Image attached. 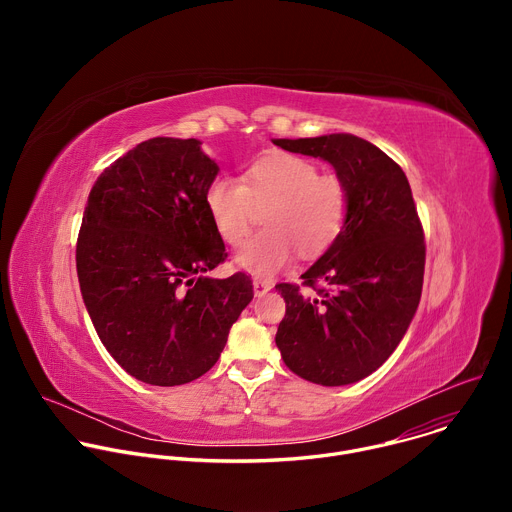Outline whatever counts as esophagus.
<instances>
[{"label":"esophagus","mask_w":512,"mask_h":512,"mask_svg":"<svg viewBox=\"0 0 512 512\" xmlns=\"http://www.w3.org/2000/svg\"><path fill=\"white\" fill-rule=\"evenodd\" d=\"M271 287H273V283L267 281V279H253V291H255L257 298L265 296Z\"/></svg>","instance_id":"34e87169"}]
</instances>
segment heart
Segmentation results:
<instances>
[{"label":"heart","instance_id":"b5f03b06","mask_svg":"<svg viewBox=\"0 0 512 512\" xmlns=\"http://www.w3.org/2000/svg\"><path fill=\"white\" fill-rule=\"evenodd\" d=\"M204 208L225 243L239 245L251 227L253 206H265L267 231L251 237L233 257L237 269L271 277L300 251L318 255L344 227L348 192L334 174H320L302 156L271 154L253 162L239 180L216 176L204 188Z\"/></svg>","mask_w":512,"mask_h":512}]
</instances>
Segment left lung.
Returning <instances> with one entry per match:
<instances>
[{
	"instance_id": "1",
	"label": "left lung",
	"mask_w": 512,
	"mask_h": 512,
	"mask_svg": "<svg viewBox=\"0 0 512 512\" xmlns=\"http://www.w3.org/2000/svg\"><path fill=\"white\" fill-rule=\"evenodd\" d=\"M273 143L328 162L348 192L342 231L302 275L316 296L300 285H275L285 300L275 344L298 377L350 385L393 354L419 306L425 243L411 186L385 152L352 133Z\"/></svg>"
}]
</instances>
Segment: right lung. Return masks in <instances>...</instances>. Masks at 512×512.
Returning a JSON list of instances; mask_svg holds the SVG:
<instances>
[{
  "mask_svg": "<svg viewBox=\"0 0 512 512\" xmlns=\"http://www.w3.org/2000/svg\"><path fill=\"white\" fill-rule=\"evenodd\" d=\"M200 143L152 137L115 160L91 188L77 241L81 294L103 346L156 387L210 371L253 300L245 273L206 275L227 253L202 200L218 164Z\"/></svg>",
  "mask_w": 512,
  "mask_h": 512,
  "instance_id": "obj_1",
  "label": "right lung"
}]
</instances>
